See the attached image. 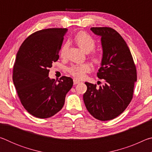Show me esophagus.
Listing matches in <instances>:
<instances>
[{
	"label": "esophagus",
	"mask_w": 152,
	"mask_h": 152,
	"mask_svg": "<svg viewBox=\"0 0 152 152\" xmlns=\"http://www.w3.org/2000/svg\"><path fill=\"white\" fill-rule=\"evenodd\" d=\"M73 82H74V85H76V84L80 83V81L78 80H76V79H74Z\"/></svg>",
	"instance_id": "obj_1"
}]
</instances>
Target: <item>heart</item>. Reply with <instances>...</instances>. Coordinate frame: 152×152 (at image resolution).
Returning <instances> with one entry per match:
<instances>
[{"mask_svg":"<svg viewBox=\"0 0 152 152\" xmlns=\"http://www.w3.org/2000/svg\"><path fill=\"white\" fill-rule=\"evenodd\" d=\"M74 41L78 47L83 50L84 52L91 53L89 54V58L92 63L95 66L101 65L102 61V56L101 53L93 50L96 46V42L88 33L84 31H80L74 37ZM68 43H65L62 45L60 55V57L64 58H66L68 52ZM91 71V66L88 64H82L80 65H73L68 68V72L70 75L72 76L76 79H82L84 78L86 74Z\"/></svg>","mask_w":152,"mask_h":152,"instance_id":"b5f03b06","label":"heart"}]
</instances>
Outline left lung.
I'll return each mask as SVG.
<instances>
[{
	"label": "left lung",
	"instance_id": "1",
	"mask_svg": "<svg viewBox=\"0 0 152 152\" xmlns=\"http://www.w3.org/2000/svg\"><path fill=\"white\" fill-rule=\"evenodd\" d=\"M101 37L102 61L97 73L104 84L85 82L87 91L83 100L88 111L95 119L109 121L124 111L132 101L137 70L129 48L119 33L110 27H92Z\"/></svg>",
	"mask_w": 152,
	"mask_h": 152
}]
</instances>
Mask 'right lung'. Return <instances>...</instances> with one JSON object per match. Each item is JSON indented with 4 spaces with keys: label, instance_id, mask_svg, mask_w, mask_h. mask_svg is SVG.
<instances>
[{
    "label": "right lung",
    "instance_id": "right-lung-1",
    "mask_svg": "<svg viewBox=\"0 0 152 152\" xmlns=\"http://www.w3.org/2000/svg\"><path fill=\"white\" fill-rule=\"evenodd\" d=\"M67 29L50 28L30 35L17 53L12 80L20 101L31 115L40 119L53 116L62 109L73 80L62 76L56 83L49 78L52 63L59 59Z\"/></svg>",
    "mask_w": 152,
    "mask_h": 152
}]
</instances>
